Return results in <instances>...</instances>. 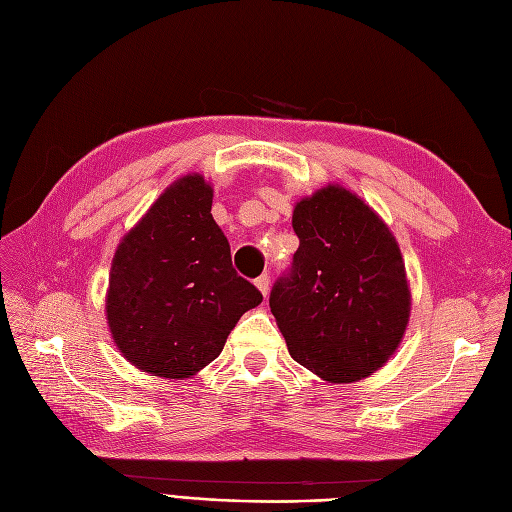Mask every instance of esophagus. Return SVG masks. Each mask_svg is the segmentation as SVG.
<instances>
[{
    "instance_id": "1",
    "label": "esophagus",
    "mask_w": 512,
    "mask_h": 512,
    "mask_svg": "<svg viewBox=\"0 0 512 512\" xmlns=\"http://www.w3.org/2000/svg\"><path fill=\"white\" fill-rule=\"evenodd\" d=\"M254 284H256V288L262 292V297H267V294H269V286H271L269 275H267V273H265V275H260Z\"/></svg>"
}]
</instances>
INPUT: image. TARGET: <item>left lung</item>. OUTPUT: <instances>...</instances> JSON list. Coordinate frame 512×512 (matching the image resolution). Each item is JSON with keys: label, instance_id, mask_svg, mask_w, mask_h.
<instances>
[{"label": "left lung", "instance_id": "8db88e82", "mask_svg": "<svg viewBox=\"0 0 512 512\" xmlns=\"http://www.w3.org/2000/svg\"><path fill=\"white\" fill-rule=\"evenodd\" d=\"M290 277L271 312L297 363L333 384L359 382L391 359L406 335L412 294L391 228L339 183L303 196Z\"/></svg>", "mask_w": 512, "mask_h": 512}]
</instances>
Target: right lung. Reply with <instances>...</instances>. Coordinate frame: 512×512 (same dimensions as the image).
<instances>
[{
  "mask_svg": "<svg viewBox=\"0 0 512 512\" xmlns=\"http://www.w3.org/2000/svg\"><path fill=\"white\" fill-rule=\"evenodd\" d=\"M213 185L188 173L156 198L119 241L106 322L123 359L183 380L218 359L237 320L262 294L237 275L211 215Z\"/></svg>",
  "mask_w": 512,
  "mask_h": 512,
  "instance_id": "1",
  "label": "right lung"
}]
</instances>
